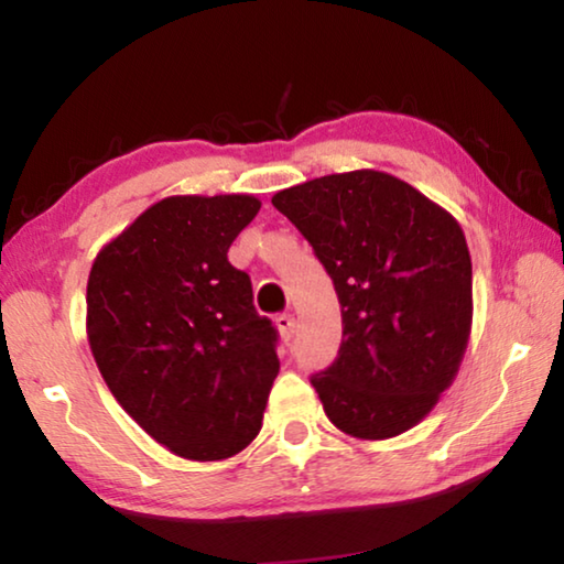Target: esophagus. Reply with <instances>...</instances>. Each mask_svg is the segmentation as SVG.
<instances>
[{"label":"esophagus","instance_id":"34e87169","mask_svg":"<svg viewBox=\"0 0 564 564\" xmlns=\"http://www.w3.org/2000/svg\"><path fill=\"white\" fill-rule=\"evenodd\" d=\"M275 326H279L281 336H283L285 340L293 338V333H295V318L291 316V313H283V316L275 318Z\"/></svg>","mask_w":564,"mask_h":564}]
</instances>
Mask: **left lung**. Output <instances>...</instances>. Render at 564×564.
I'll return each instance as SVG.
<instances>
[{
  "label": "left lung",
  "mask_w": 564,
  "mask_h": 564,
  "mask_svg": "<svg viewBox=\"0 0 564 564\" xmlns=\"http://www.w3.org/2000/svg\"><path fill=\"white\" fill-rule=\"evenodd\" d=\"M271 202L338 293V358L311 378L328 420L358 441L410 431L453 386L470 340L473 263L460 224L376 169L311 178Z\"/></svg>",
  "instance_id": "1"
}]
</instances>
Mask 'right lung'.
<instances>
[{
	"mask_svg": "<svg viewBox=\"0 0 564 564\" xmlns=\"http://www.w3.org/2000/svg\"><path fill=\"white\" fill-rule=\"evenodd\" d=\"M251 194L169 196L91 263L87 338L119 405L171 453L226 460L251 445L279 376L275 328L228 263Z\"/></svg>",
	"mask_w": 564,
	"mask_h": 564,
	"instance_id": "right-lung-1",
	"label": "right lung"
}]
</instances>
